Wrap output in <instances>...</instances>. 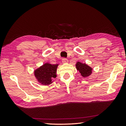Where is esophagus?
<instances>
[{"label":"esophagus","instance_id":"1","mask_svg":"<svg viewBox=\"0 0 126 126\" xmlns=\"http://www.w3.org/2000/svg\"><path fill=\"white\" fill-rule=\"evenodd\" d=\"M68 60L66 58H63V59H62V62L63 63H68Z\"/></svg>","mask_w":126,"mask_h":126}]
</instances>
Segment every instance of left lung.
Returning a JSON list of instances; mask_svg holds the SVG:
<instances>
[{
    "label": "left lung",
    "mask_w": 126,
    "mask_h": 126,
    "mask_svg": "<svg viewBox=\"0 0 126 126\" xmlns=\"http://www.w3.org/2000/svg\"><path fill=\"white\" fill-rule=\"evenodd\" d=\"M76 67L77 70H79L81 76L83 77H87L90 76L92 73L93 68L88 65L85 63H82L77 62L76 64Z\"/></svg>",
    "instance_id": "obj_1"
}]
</instances>
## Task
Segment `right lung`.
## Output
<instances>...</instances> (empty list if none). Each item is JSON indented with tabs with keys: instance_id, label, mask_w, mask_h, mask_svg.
Returning <instances> with one entry per match:
<instances>
[{
	"instance_id": "add662e5",
	"label": "right lung",
	"mask_w": 126,
	"mask_h": 126,
	"mask_svg": "<svg viewBox=\"0 0 126 126\" xmlns=\"http://www.w3.org/2000/svg\"><path fill=\"white\" fill-rule=\"evenodd\" d=\"M58 64H51L45 63L43 65L36 69L34 75L37 81L43 85H47L53 82L52 79L57 76L56 72Z\"/></svg>"
}]
</instances>
